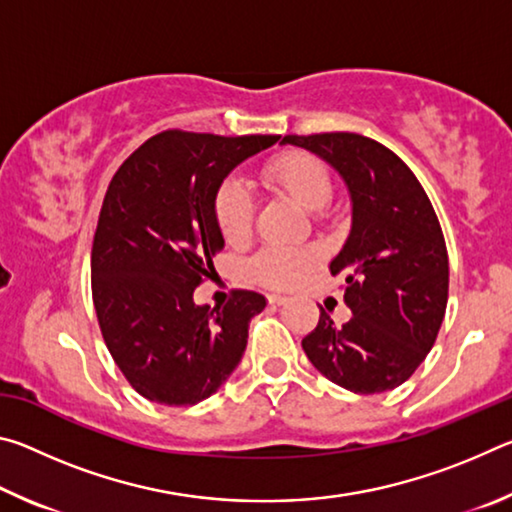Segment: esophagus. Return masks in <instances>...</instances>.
<instances>
[{
  "instance_id": "esophagus-1",
  "label": "esophagus",
  "mask_w": 512,
  "mask_h": 512,
  "mask_svg": "<svg viewBox=\"0 0 512 512\" xmlns=\"http://www.w3.org/2000/svg\"><path fill=\"white\" fill-rule=\"evenodd\" d=\"M289 298L287 296H280V293H271L268 296V305H287Z\"/></svg>"
}]
</instances>
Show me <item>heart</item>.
<instances>
[{"label": "heart", "mask_w": 512, "mask_h": 512, "mask_svg": "<svg viewBox=\"0 0 512 512\" xmlns=\"http://www.w3.org/2000/svg\"><path fill=\"white\" fill-rule=\"evenodd\" d=\"M262 180L277 192L291 196L309 212H320L332 203V176L316 155L305 151H287L268 160ZM214 219L223 239L232 246L246 244L253 235L255 201L237 178H228L216 187ZM320 262L316 248H266L248 264L253 280L271 289H291Z\"/></svg>", "instance_id": "b5f03b06"}]
</instances>
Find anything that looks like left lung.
Here are the masks:
<instances>
[{"label":"left lung","instance_id":"obj_1","mask_svg":"<svg viewBox=\"0 0 512 512\" xmlns=\"http://www.w3.org/2000/svg\"><path fill=\"white\" fill-rule=\"evenodd\" d=\"M341 173L352 198V230L332 275H345L348 323L320 309L302 350L320 375L352 393L404 384L443 325L449 259L438 216L420 180L397 155L357 133L287 135Z\"/></svg>","mask_w":512,"mask_h":512}]
</instances>
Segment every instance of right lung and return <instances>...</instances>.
<instances>
[{"mask_svg":"<svg viewBox=\"0 0 512 512\" xmlns=\"http://www.w3.org/2000/svg\"><path fill=\"white\" fill-rule=\"evenodd\" d=\"M277 135L162 131L112 176L92 244V300L112 359L146 400H207L244 357L262 293L237 289L223 307L196 305L223 248L214 194Z\"/></svg>","mask_w":512,"mask_h":512,"instance_id":"1","label":"right lung"}]
</instances>
